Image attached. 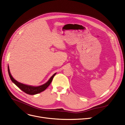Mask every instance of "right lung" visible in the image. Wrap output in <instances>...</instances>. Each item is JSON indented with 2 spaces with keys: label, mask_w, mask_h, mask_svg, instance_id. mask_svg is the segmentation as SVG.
Wrapping results in <instances>:
<instances>
[{
  "label": "right lung",
  "mask_w": 125,
  "mask_h": 125,
  "mask_svg": "<svg viewBox=\"0 0 125 125\" xmlns=\"http://www.w3.org/2000/svg\"><path fill=\"white\" fill-rule=\"evenodd\" d=\"M8 73H9V76H10V80H12V82L16 86H17L18 88H19L21 90L24 92L25 93L30 94V95H34V94H39V93H41V92L45 90L48 87V86L51 84L52 81L54 77V76H55L56 74V73L53 74L51 78L49 79V80H48L47 82L46 83H45L44 84L39 86H32L27 85H25L22 83H19L18 82V81L15 80L13 78L11 74H10V73L9 66L8 67Z\"/></svg>",
  "instance_id": "obj_1"
}]
</instances>
